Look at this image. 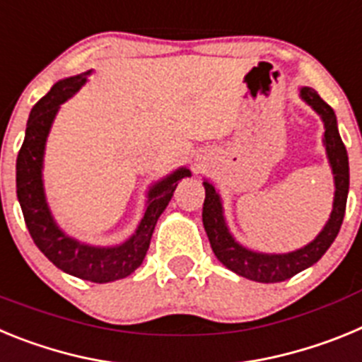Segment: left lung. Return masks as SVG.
Returning <instances> with one entry per match:
<instances>
[{"label": "left lung", "mask_w": 362, "mask_h": 362, "mask_svg": "<svg viewBox=\"0 0 362 362\" xmlns=\"http://www.w3.org/2000/svg\"><path fill=\"white\" fill-rule=\"evenodd\" d=\"M299 95L317 112L325 123L322 143L326 146V156L330 161L335 183L334 209H332L330 219L317 238L299 250L288 252V254H261V252L248 250L239 245L228 232L225 216H223V203H221L216 188L209 181L203 183L204 192H206L203 203V225L214 254L228 270L235 272L238 276L246 277V279L257 281V283H281V281L290 279L296 274L303 272L305 268L312 267L313 263H317L337 238L339 228L343 225L344 210H346L350 166H348L346 146L339 136L334 110L310 86H303Z\"/></svg>", "instance_id": "left-lung-1"}]
</instances>
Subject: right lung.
I'll return each instance as SVG.
<instances>
[{
  "instance_id": "right-lung-1",
  "label": "right lung",
  "mask_w": 362,
  "mask_h": 362,
  "mask_svg": "<svg viewBox=\"0 0 362 362\" xmlns=\"http://www.w3.org/2000/svg\"><path fill=\"white\" fill-rule=\"evenodd\" d=\"M92 70L62 79L30 110L25 130V141L16 161V192L23 210L25 223L36 246L59 270L92 283H110L130 276L141 267L150 246L159 216L170 203L177 183L190 175L188 168H179L166 175L148 190L143 219L132 238L117 246H90L70 238L56 225L43 190V153L47 136L59 105L72 98L86 83Z\"/></svg>"
}]
</instances>
